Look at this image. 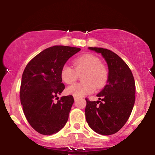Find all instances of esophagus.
<instances>
[{"instance_id": "1", "label": "esophagus", "mask_w": 155, "mask_h": 155, "mask_svg": "<svg viewBox=\"0 0 155 155\" xmlns=\"http://www.w3.org/2000/svg\"><path fill=\"white\" fill-rule=\"evenodd\" d=\"M78 99H79V98H78V97H74V99H75V101H77L78 100Z\"/></svg>"}]
</instances>
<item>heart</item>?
<instances>
[{
	"label": "heart",
	"instance_id": "b5f03b06",
	"mask_svg": "<svg viewBox=\"0 0 155 155\" xmlns=\"http://www.w3.org/2000/svg\"><path fill=\"white\" fill-rule=\"evenodd\" d=\"M75 69L68 64L63 65L61 78L65 83L72 84L76 81L78 74L83 73V82L74 84L67 88V92L76 97H82L94 92L96 87L101 88L109 78V71L101 63L98 57L92 54H84L74 61Z\"/></svg>",
	"mask_w": 155,
	"mask_h": 155
}]
</instances>
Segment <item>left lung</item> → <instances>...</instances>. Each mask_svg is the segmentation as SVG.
<instances>
[{
	"label": "left lung",
	"mask_w": 155,
	"mask_h": 155,
	"mask_svg": "<svg viewBox=\"0 0 155 155\" xmlns=\"http://www.w3.org/2000/svg\"><path fill=\"white\" fill-rule=\"evenodd\" d=\"M88 48L104 58L109 78L107 85L97 94L99 101L86 99V120L99 134H114L124 126L132 112L135 98L134 78L128 65L115 53L103 48Z\"/></svg>",
	"instance_id": "8db88e82"
}]
</instances>
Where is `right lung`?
<instances>
[{
	"mask_svg": "<svg viewBox=\"0 0 155 155\" xmlns=\"http://www.w3.org/2000/svg\"><path fill=\"white\" fill-rule=\"evenodd\" d=\"M80 51L68 46H51L34 57L23 72L21 104L29 124L42 135L56 133L68 121L73 97H61L57 103L54 99L65 89L61 78L63 65Z\"/></svg>",
	"mask_w": 155,
	"mask_h": 155,
	"instance_id": "add662e5",
	"label": "right lung"
}]
</instances>
